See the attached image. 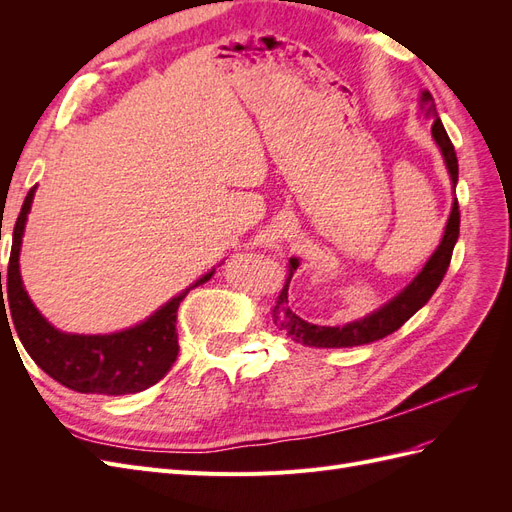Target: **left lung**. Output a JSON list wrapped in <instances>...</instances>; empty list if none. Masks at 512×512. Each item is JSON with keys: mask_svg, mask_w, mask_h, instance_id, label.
I'll use <instances>...</instances> for the list:
<instances>
[{"mask_svg": "<svg viewBox=\"0 0 512 512\" xmlns=\"http://www.w3.org/2000/svg\"><path fill=\"white\" fill-rule=\"evenodd\" d=\"M421 113L427 119H433L431 136L442 153L448 175H451L453 192H455L457 179H459L457 153L451 138H448L442 126L436 111V102H433V96L429 91H421ZM457 239H459V203L457 198H453V207H451V215H448V222L444 226V235L436 250H433V254L427 258L423 269L414 275V280L404 290L397 292L391 301H386L382 307H378L376 312L367 314L365 318L352 320L344 324V327H320V324L307 322L292 312L288 303V286L294 271L299 267V258H290L286 282L280 294H277L275 305L271 309L273 322L280 327V331H286V335H290L294 342L314 346V348H350V346L376 342V339H382L386 335H391L393 331H397L401 324H404L408 318H412L418 309L431 299V294L436 292L442 277L446 275L448 265H451L453 247Z\"/></svg>", "mask_w": 512, "mask_h": 512, "instance_id": "1", "label": "left lung"}]
</instances>
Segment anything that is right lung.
I'll list each match as a JSON object with an SVG mask.
<instances>
[{"label":"right lung","mask_w":512,"mask_h":512,"mask_svg":"<svg viewBox=\"0 0 512 512\" xmlns=\"http://www.w3.org/2000/svg\"><path fill=\"white\" fill-rule=\"evenodd\" d=\"M34 194L36 188L27 192L17 224H14L6 292H2L0 273V316L6 314L8 307L27 354L44 374L76 393L128 395L149 389L160 382L177 361L179 344L175 324L179 303L192 288L205 284L215 273V267L134 327L104 335L59 331L38 312L21 277L19 256Z\"/></svg>","instance_id":"right-lung-1"}]
</instances>
